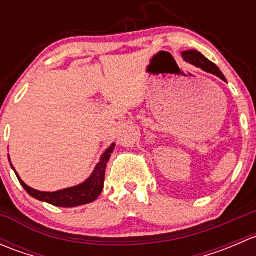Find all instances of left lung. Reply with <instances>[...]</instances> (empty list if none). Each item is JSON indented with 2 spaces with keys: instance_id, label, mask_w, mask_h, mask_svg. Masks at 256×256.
I'll return each mask as SVG.
<instances>
[{
  "instance_id": "8db88e82",
  "label": "left lung",
  "mask_w": 256,
  "mask_h": 256,
  "mask_svg": "<svg viewBox=\"0 0 256 256\" xmlns=\"http://www.w3.org/2000/svg\"><path fill=\"white\" fill-rule=\"evenodd\" d=\"M182 56H183V58H184V60L188 62V63L193 64V66H198V68L203 69V70L208 72V73L214 74V76H219V78H220L222 80L226 82V76H224L223 73L219 70L218 66H216V64L213 63V62H210L209 59L206 58L203 54H200V52L187 50V52H183Z\"/></svg>"
}]
</instances>
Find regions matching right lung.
<instances>
[{"instance_id":"1","label":"right lung","mask_w":256,"mask_h":256,"mask_svg":"<svg viewBox=\"0 0 256 256\" xmlns=\"http://www.w3.org/2000/svg\"><path fill=\"white\" fill-rule=\"evenodd\" d=\"M114 148H115V144H112L109 148L105 151L102 154L100 162L98 166L95 167L94 172L89 180H85L82 184L76 186V187L66 188V190H58V192H40L37 190L28 187L20 176L16 174V176L24 188L26 192L30 196H32L36 200H40L42 202H47L49 204H53L56 207H64V208H72L78 207V206L88 204L96 200L102 193V188H104V178H105V170H106V164L109 162L110 156H112ZM14 168V167H12Z\"/></svg>"}]
</instances>
